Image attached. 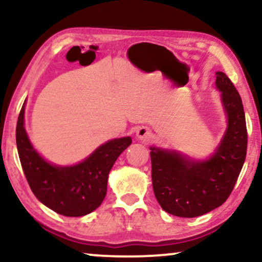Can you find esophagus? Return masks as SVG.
<instances>
[{
  "instance_id": "esophagus-1",
  "label": "esophagus",
  "mask_w": 262,
  "mask_h": 262,
  "mask_svg": "<svg viewBox=\"0 0 262 262\" xmlns=\"http://www.w3.org/2000/svg\"><path fill=\"white\" fill-rule=\"evenodd\" d=\"M136 135H137V138L141 139V141H146V139H150L151 138V130L148 126H142L139 127L137 132H136Z\"/></svg>"
}]
</instances>
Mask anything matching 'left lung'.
<instances>
[{
	"label": "left lung",
	"instance_id": "1",
	"mask_svg": "<svg viewBox=\"0 0 262 262\" xmlns=\"http://www.w3.org/2000/svg\"><path fill=\"white\" fill-rule=\"evenodd\" d=\"M228 128L216 152L192 161L177 151L151 146V179L157 202L178 217L202 216L221 206L237 181L247 154V126L241 96L227 75L216 73Z\"/></svg>",
	"mask_w": 262,
	"mask_h": 262
}]
</instances>
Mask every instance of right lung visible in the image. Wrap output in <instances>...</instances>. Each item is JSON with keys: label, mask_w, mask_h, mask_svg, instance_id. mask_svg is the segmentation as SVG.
Here are the masks:
<instances>
[{"label": "right lung", "mask_w": 262, "mask_h": 262, "mask_svg": "<svg viewBox=\"0 0 262 262\" xmlns=\"http://www.w3.org/2000/svg\"><path fill=\"white\" fill-rule=\"evenodd\" d=\"M25 103L16 124V146L28 185L49 209L67 217H81L101 205L107 180L114 162L128 145L131 137L108 141L83 162L71 167L52 166L32 146L25 130Z\"/></svg>", "instance_id": "right-lung-1"}]
</instances>
